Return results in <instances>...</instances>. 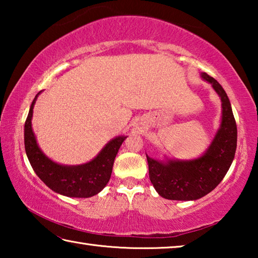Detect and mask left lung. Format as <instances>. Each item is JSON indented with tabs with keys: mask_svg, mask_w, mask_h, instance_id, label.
Masks as SVG:
<instances>
[{
	"mask_svg": "<svg viewBox=\"0 0 258 258\" xmlns=\"http://www.w3.org/2000/svg\"><path fill=\"white\" fill-rule=\"evenodd\" d=\"M222 100V123L215 139L203 157L191 161L160 163L147 156L149 177L156 191L171 200H196L213 191L223 180L237 149V124L230 100L215 78L203 73Z\"/></svg>",
	"mask_w": 258,
	"mask_h": 258,
	"instance_id": "8db88e82",
	"label": "left lung"
}]
</instances>
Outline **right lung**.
<instances>
[{
    "label": "right lung",
    "mask_w": 258,
    "mask_h": 258,
    "mask_svg": "<svg viewBox=\"0 0 258 258\" xmlns=\"http://www.w3.org/2000/svg\"><path fill=\"white\" fill-rule=\"evenodd\" d=\"M40 94V93H38ZM30 106L25 121V150L34 172L51 190L67 197L89 198L99 194L110 180L113 161L125 137L111 140L101 152L90 161L80 166L58 165L40 150L32 130L34 103Z\"/></svg>",
    "instance_id": "right-lung-1"
}]
</instances>
